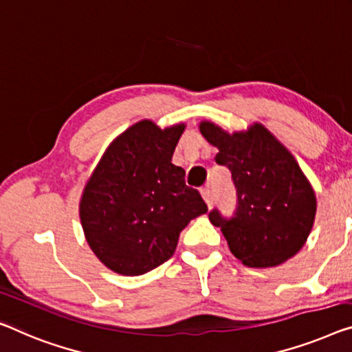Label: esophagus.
Listing matches in <instances>:
<instances>
[{"label":"esophagus","mask_w":352,"mask_h":352,"mask_svg":"<svg viewBox=\"0 0 352 352\" xmlns=\"http://www.w3.org/2000/svg\"><path fill=\"white\" fill-rule=\"evenodd\" d=\"M201 194H202L204 201H206L207 206L212 207L213 202H214V194H213V191H212V188H208V186H207V188H202Z\"/></svg>","instance_id":"34e87169"}]
</instances>
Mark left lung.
I'll return each mask as SVG.
<instances>
[{
    "instance_id": "1",
    "label": "left lung",
    "mask_w": 352,
    "mask_h": 352,
    "mask_svg": "<svg viewBox=\"0 0 352 352\" xmlns=\"http://www.w3.org/2000/svg\"><path fill=\"white\" fill-rule=\"evenodd\" d=\"M199 129L219 150L214 161L230 170L237 190L232 218L217 208L208 213L230 253L256 269L291 259L311 232L316 196L289 150L261 123L232 134L212 122H202Z\"/></svg>"
}]
</instances>
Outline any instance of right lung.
Returning <instances> with one entry per match:
<instances>
[{
    "instance_id": "1",
    "label": "right lung",
    "mask_w": 352,
    "mask_h": 352,
    "mask_svg": "<svg viewBox=\"0 0 352 352\" xmlns=\"http://www.w3.org/2000/svg\"><path fill=\"white\" fill-rule=\"evenodd\" d=\"M185 124L161 129L142 120L120 134L98 162L80 199V221L107 269L138 276L175 253L180 232L207 213L172 155Z\"/></svg>"
}]
</instances>
